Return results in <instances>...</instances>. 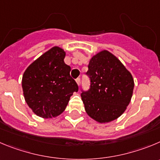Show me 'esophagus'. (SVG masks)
<instances>
[{"label":"esophagus","instance_id":"esophagus-1","mask_svg":"<svg viewBox=\"0 0 160 160\" xmlns=\"http://www.w3.org/2000/svg\"><path fill=\"white\" fill-rule=\"evenodd\" d=\"M76 82H77V85H78V86H80V78L76 79Z\"/></svg>","mask_w":160,"mask_h":160}]
</instances>
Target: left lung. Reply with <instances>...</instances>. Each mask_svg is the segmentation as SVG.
I'll return each mask as SVG.
<instances>
[{
	"label": "left lung",
	"mask_w": 160,
	"mask_h": 160,
	"mask_svg": "<svg viewBox=\"0 0 160 160\" xmlns=\"http://www.w3.org/2000/svg\"><path fill=\"white\" fill-rule=\"evenodd\" d=\"M90 88L81 90L87 114L100 123L120 117L130 102L134 88L131 73L107 50L92 57L86 73Z\"/></svg>",
	"instance_id": "obj_1"
}]
</instances>
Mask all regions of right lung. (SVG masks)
Wrapping results in <instances>:
<instances>
[{"label": "right lung", "mask_w": 160, "mask_h": 160, "mask_svg": "<svg viewBox=\"0 0 160 160\" xmlns=\"http://www.w3.org/2000/svg\"><path fill=\"white\" fill-rule=\"evenodd\" d=\"M65 52L54 46L28 66L22 88L25 101L36 115L51 118L66 108L78 85L70 77L71 68L64 62Z\"/></svg>", "instance_id": "add662e5"}]
</instances>
